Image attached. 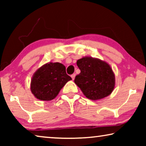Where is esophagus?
Instances as JSON below:
<instances>
[{
  "label": "esophagus",
  "mask_w": 146,
  "mask_h": 146,
  "mask_svg": "<svg viewBox=\"0 0 146 146\" xmlns=\"http://www.w3.org/2000/svg\"><path fill=\"white\" fill-rule=\"evenodd\" d=\"M71 77L72 78L73 80H74V79H75V74H72V75H71Z\"/></svg>",
  "instance_id": "esophagus-1"
}]
</instances>
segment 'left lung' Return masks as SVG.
<instances>
[{
	"label": "left lung",
	"mask_w": 146,
	"mask_h": 146,
	"mask_svg": "<svg viewBox=\"0 0 146 146\" xmlns=\"http://www.w3.org/2000/svg\"><path fill=\"white\" fill-rule=\"evenodd\" d=\"M76 65L80 73L74 82L88 99L100 100L114 90L115 76L110 64L97 58L84 56L78 59Z\"/></svg>",
	"instance_id": "8db88e82"
}]
</instances>
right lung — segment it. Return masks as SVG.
I'll return each instance as SVG.
<instances>
[{"mask_svg":"<svg viewBox=\"0 0 146 146\" xmlns=\"http://www.w3.org/2000/svg\"><path fill=\"white\" fill-rule=\"evenodd\" d=\"M66 67L59 62H48L36 70L32 76L30 89L35 97L49 101L55 98L68 81Z\"/></svg>","mask_w":146,"mask_h":146,"instance_id":"obj_1","label":"right lung"}]
</instances>
